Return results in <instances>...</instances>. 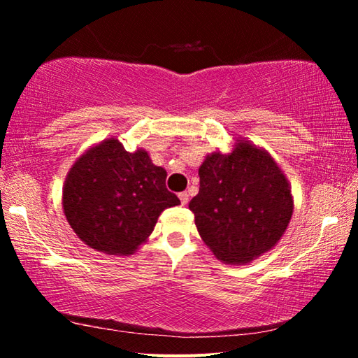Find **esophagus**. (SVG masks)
<instances>
[{"label":"esophagus","instance_id":"esophagus-1","mask_svg":"<svg viewBox=\"0 0 358 358\" xmlns=\"http://www.w3.org/2000/svg\"><path fill=\"white\" fill-rule=\"evenodd\" d=\"M178 199H180L181 205H186L187 201H189V196H187L186 192H180V194H178Z\"/></svg>","mask_w":358,"mask_h":358}]
</instances>
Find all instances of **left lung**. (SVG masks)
Returning <instances> with one entry per match:
<instances>
[{"label": "left lung", "mask_w": 358, "mask_h": 358, "mask_svg": "<svg viewBox=\"0 0 358 358\" xmlns=\"http://www.w3.org/2000/svg\"><path fill=\"white\" fill-rule=\"evenodd\" d=\"M201 187L189 202L199 235L216 259L246 265L278 245L294 213V196L268 151L237 138L199 167Z\"/></svg>", "instance_id": "obj_1"}]
</instances>
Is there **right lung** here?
I'll return each instance as SVG.
<instances>
[{"instance_id":"add662e5","label":"right lung","mask_w":358,"mask_h":358,"mask_svg":"<svg viewBox=\"0 0 358 358\" xmlns=\"http://www.w3.org/2000/svg\"><path fill=\"white\" fill-rule=\"evenodd\" d=\"M166 177L148 151L129 153L117 137L104 138L83 151L66 175V221L93 250L128 256L148 240L162 211L180 205Z\"/></svg>"}]
</instances>
